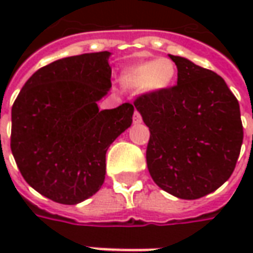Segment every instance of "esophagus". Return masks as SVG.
<instances>
[{
	"label": "esophagus",
	"instance_id": "1",
	"mask_svg": "<svg viewBox=\"0 0 253 253\" xmlns=\"http://www.w3.org/2000/svg\"><path fill=\"white\" fill-rule=\"evenodd\" d=\"M132 122H134V125H139V123L142 122V116H141V114H139L138 111H135V112H134V116H132Z\"/></svg>",
	"mask_w": 253,
	"mask_h": 253
}]
</instances>
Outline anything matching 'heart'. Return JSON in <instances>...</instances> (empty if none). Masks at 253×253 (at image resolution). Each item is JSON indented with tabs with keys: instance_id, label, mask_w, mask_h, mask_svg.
<instances>
[{
	"instance_id": "heart-1",
	"label": "heart",
	"mask_w": 253,
	"mask_h": 253,
	"mask_svg": "<svg viewBox=\"0 0 253 253\" xmlns=\"http://www.w3.org/2000/svg\"><path fill=\"white\" fill-rule=\"evenodd\" d=\"M177 67L169 58L134 63L121 74V84L126 89H138L145 94H160L173 85Z\"/></svg>"
}]
</instances>
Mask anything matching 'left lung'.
<instances>
[{
    "label": "left lung",
    "mask_w": 253,
    "mask_h": 253,
    "mask_svg": "<svg viewBox=\"0 0 253 253\" xmlns=\"http://www.w3.org/2000/svg\"><path fill=\"white\" fill-rule=\"evenodd\" d=\"M177 85L143 94L135 108L150 130L146 163L154 183L180 199L215 191L233 173L243 145L240 105L221 76L183 57Z\"/></svg>",
    "instance_id": "1"
}]
</instances>
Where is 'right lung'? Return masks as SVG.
<instances>
[{
    "label": "right lung",
    "mask_w": 253,
    "mask_h": 253,
    "mask_svg": "<svg viewBox=\"0 0 253 253\" xmlns=\"http://www.w3.org/2000/svg\"><path fill=\"white\" fill-rule=\"evenodd\" d=\"M110 51L58 59L30 77L12 107L10 149L25 181L62 205L94 195L105 153L132 123L128 103L99 111L111 89Z\"/></svg>",
    "instance_id": "obj_1"
}]
</instances>
